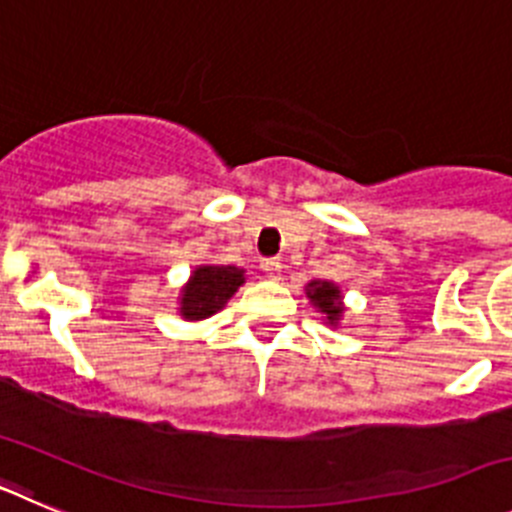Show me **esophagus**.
Segmentation results:
<instances>
[{
	"mask_svg": "<svg viewBox=\"0 0 512 512\" xmlns=\"http://www.w3.org/2000/svg\"><path fill=\"white\" fill-rule=\"evenodd\" d=\"M261 269L266 271V277H269V279H279V274H282V261L266 259L264 264H261Z\"/></svg>",
	"mask_w": 512,
	"mask_h": 512,
	"instance_id": "obj_1",
	"label": "esophagus"
}]
</instances>
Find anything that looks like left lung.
<instances>
[{
  "label": "left lung",
  "mask_w": 512,
  "mask_h": 512,
  "mask_svg": "<svg viewBox=\"0 0 512 512\" xmlns=\"http://www.w3.org/2000/svg\"><path fill=\"white\" fill-rule=\"evenodd\" d=\"M307 297L315 302V307H320V312L328 315L330 323H336L341 318V295H338V287H333L330 282H312L310 289H307Z\"/></svg>",
  "instance_id": "8db88e82"
}]
</instances>
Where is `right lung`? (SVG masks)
Returning <instances> with one entry per match:
<instances>
[{
    "instance_id": "1",
    "label": "right lung",
    "mask_w": 512,
    "mask_h": 512,
    "mask_svg": "<svg viewBox=\"0 0 512 512\" xmlns=\"http://www.w3.org/2000/svg\"><path fill=\"white\" fill-rule=\"evenodd\" d=\"M246 282L238 266H200L184 287L182 315L189 320L210 318Z\"/></svg>"
}]
</instances>
